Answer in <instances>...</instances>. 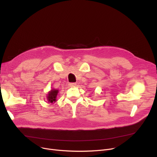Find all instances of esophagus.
Masks as SVG:
<instances>
[{"label":"esophagus","mask_w":157,"mask_h":157,"mask_svg":"<svg viewBox=\"0 0 157 157\" xmlns=\"http://www.w3.org/2000/svg\"><path fill=\"white\" fill-rule=\"evenodd\" d=\"M76 85V84L75 83H69V86H70V87H73V86H75Z\"/></svg>","instance_id":"esophagus-1"}]
</instances>
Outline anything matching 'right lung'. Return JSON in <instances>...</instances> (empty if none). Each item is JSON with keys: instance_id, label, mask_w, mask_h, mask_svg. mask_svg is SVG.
I'll return each mask as SVG.
<instances>
[{"instance_id": "1", "label": "right lung", "mask_w": 157, "mask_h": 157, "mask_svg": "<svg viewBox=\"0 0 157 157\" xmlns=\"http://www.w3.org/2000/svg\"><path fill=\"white\" fill-rule=\"evenodd\" d=\"M58 92H59V90L53 89V90H51V92H49L48 93L47 98H48V101L49 102L53 103L56 101V98Z\"/></svg>"}]
</instances>
